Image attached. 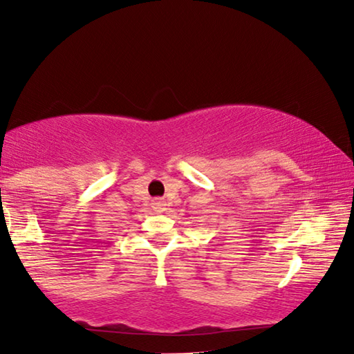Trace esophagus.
<instances>
[{"label":"esophagus","instance_id":"esophagus-1","mask_svg":"<svg viewBox=\"0 0 354 354\" xmlns=\"http://www.w3.org/2000/svg\"><path fill=\"white\" fill-rule=\"evenodd\" d=\"M151 207L154 209V212L161 214V212L166 211V201H164V200H154L151 203Z\"/></svg>","mask_w":354,"mask_h":354}]
</instances>
